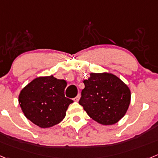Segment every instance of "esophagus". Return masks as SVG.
Returning a JSON list of instances; mask_svg holds the SVG:
<instances>
[{"mask_svg":"<svg viewBox=\"0 0 158 158\" xmlns=\"http://www.w3.org/2000/svg\"><path fill=\"white\" fill-rule=\"evenodd\" d=\"M80 97H81L80 94H78L77 96L76 97H75V98H74V100H74L75 102H78V101H79V100H80Z\"/></svg>","mask_w":158,"mask_h":158,"instance_id":"1","label":"esophagus"}]
</instances>
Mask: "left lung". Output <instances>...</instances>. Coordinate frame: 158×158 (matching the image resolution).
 <instances>
[{
	"instance_id": "obj_1",
	"label": "left lung",
	"mask_w": 158,
	"mask_h": 158,
	"mask_svg": "<svg viewBox=\"0 0 158 158\" xmlns=\"http://www.w3.org/2000/svg\"><path fill=\"white\" fill-rule=\"evenodd\" d=\"M84 84L79 104L93 120L104 126L113 125L126 115L131 90L118 77L107 72L91 73Z\"/></svg>"
}]
</instances>
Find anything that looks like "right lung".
I'll list each match as a JSON object with an SVG mask.
<instances>
[{
	"label": "right lung",
	"instance_id": "obj_1",
	"mask_svg": "<svg viewBox=\"0 0 158 158\" xmlns=\"http://www.w3.org/2000/svg\"><path fill=\"white\" fill-rule=\"evenodd\" d=\"M67 82L53 75L38 77L23 87L19 104L26 118L41 128L55 126L63 120L73 100L65 96Z\"/></svg>",
	"mask_w": 158,
	"mask_h": 158
}]
</instances>
